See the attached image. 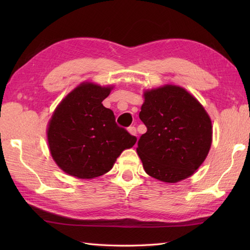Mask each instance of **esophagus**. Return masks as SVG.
Wrapping results in <instances>:
<instances>
[{"label":"esophagus","instance_id":"1","mask_svg":"<svg viewBox=\"0 0 250 250\" xmlns=\"http://www.w3.org/2000/svg\"><path fill=\"white\" fill-rule=\"evenodd\" d=\"M128 131H129V133H130L131 135L136 136V129H135V126H130V128H128Z\"/></svg>","mask_w":250,"mask_h":250}]
</instances>
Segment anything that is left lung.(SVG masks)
Listing matches in <instances>:
<instances>
[{
	"instance_id": "8db88e82",
	"label": "left lung",
	"mask_w": 250,
	"mask_h": 250,
	"mask_svg": "<svg viewBox=\"0 0 250 250\" xmlns=\"http://www.w3.org/2000/svg\"><path fill=\"white\" fill-rule=\"evenodd\" d=\"M140 119L147 132L137 155L149 176L177 183L204 162L211 145V121L203 106L182 87L166 86L144 92Z\"/></svg>"
}]
</instances>
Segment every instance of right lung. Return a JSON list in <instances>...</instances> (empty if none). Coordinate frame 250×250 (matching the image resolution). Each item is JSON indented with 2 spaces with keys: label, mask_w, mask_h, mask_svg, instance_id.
<instances>
[{
  "label": "right lung",
  "mask_w": 250,
  "mask_h": 250,
  "mask_svg": "<svg viewBox=\"0 0 250 250\" xmlns=\"http://www.w3.org/2000/svg\"><path fill=\"white\" fill-rule=\"evenodd\" d=\"M113 87L83 83L58 105L48 125L47 140L62 171L81 179L107 173L136 137L116 124L113 110L103 100Z\"/></svg>",
  "instance_id": "add662e5"
}]
</instances>
